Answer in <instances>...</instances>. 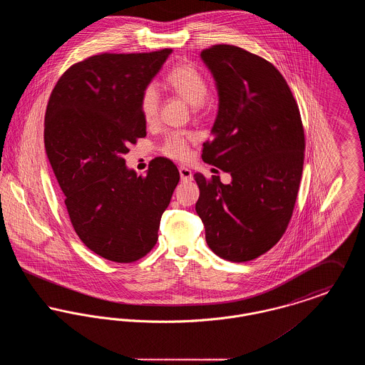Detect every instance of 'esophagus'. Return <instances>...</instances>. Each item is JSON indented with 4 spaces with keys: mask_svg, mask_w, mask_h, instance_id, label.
I'll use <instances>...</instances> for the list:
<instances>
[{
    "mask_svg": "<svg viewBox=\"0 0 365 365\" xmlns=\"http://www.w3.org/2000/svg\"><path fill=\"white\" fill-rule=\"evenodd\" d=\"M179 174H180V179L183 182H190V180H192V173L186 167H180L179 168Z\"/></svg>",
    "mask_w": 365,
    "mask_h": 365,
    "instance_id": "esophagus-1",
    "label": "esophagus"
}]
</instances>
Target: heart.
I'll use <instances>...</instances> for the list:
<instances>
[{
  "mask_svg": "<svg viewBox=\"0 0 365 365\" xmlns=\"http://www.w3.org/2000/svg\"><path fill=\"white\" fill-rule=\"evenodd\" d=\"M167 87L192 106L198 112L208 96V82L205 76L190 64H178L165 75ZM160 97L153 85H148L142 90L139 98V112L146 124H155L158 116ZM189 142L190 137L183 133L170 134L164 139L161 150L175 160H186L189 156Z\"/></svg>",
  "mask_w": 365,
  "mask_h": 365,
  "instance_id": "obj_1",
  "label": "heart"
}]
</instances>
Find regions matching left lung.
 <instances>
[{"instance_id":"8db88e82","label":"left lung","mask_w":365,"mask_h":365,"mask_svg":"<svg viewBox=\"0 0 365 365\" xmlns=\"http://www.w3.org/2000/svg\"><path fill=\"white\" fill-rule=\"evenodd\" d=\"M201 58L219 94L202 160L232 180L223 185L219 176L194 175L195 210L215 255L253 260L278 243L293 215L305 150L299 109L282 73L260 56L215 45Z\"/></svg>"}]
</instances>
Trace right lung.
Here are the masks:
<instances>
[{
	"instance_id": "obj_1",
	"label": "right lung",
	"mask_w": 365,
	"mask_h": 365,
	"mask_svg": "<svg viewBox=\"0 0 365 365\" xmlns=\"http://www.w3.org/2000/svg\"><path fill=\"white\" fill-rule=\"evenodd\" d=\"M171 53L91 56L61 75L48 103L45 149L71 223L106 260L133 262L153 249L180 178L167 158H155L138 176L123 157L146 135L140 93Z\"/></svg>"
}]
</instances>
